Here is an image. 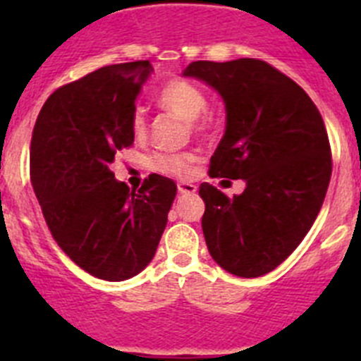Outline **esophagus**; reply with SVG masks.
I'll return each instance as SVG.
<instances>
[{"label":"esophagus","mask_w":361,"mask_h":361,"mask_svg":"<svg viewBox=\"0 0 361 361\" xmlns=\"http://www.w3.org/2000/svg\"><path fill=\"white\" fill-rule=\"evenodd\" d=\"M178 193L180 195H193V193H197V186L193 183H178Z\"/></svg>","instance_id":"esophagus-1"}]
</instances>
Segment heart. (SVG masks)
Segmentation results:
<instances>
[{"label":"heart","instance_id":"heart-1","mask_svg":"<svg viewBox=\"0 0 361 361\" xmlns=\"http://www.w3.org/2000/svg\"><path fill=\"white\" fill-rule=\"evenodd\" d=\"M159 104L166 110L173 111L186 121H193L197 128L204 126L202 114L206 111V95L199 86L186 79H171L159 90ZM130 128L133 135L142 137L146 133V117L141 108H135L130 119ZM195 157L191 153H157L152 159V168L159 173L171 177H184L190 173Z\"/></svg>","mask_w":361,"mask_h":361}]
</instances>
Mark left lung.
Returning a JSON list of instances; mask_svg holds the SVG:
<instances>
[{"mask_svg":"<svg viewBox=\"0 0 361 361\" xmlns=\"http://www.w3.org/2000/svg\"><path fill=\"white\" fill-rule=\"evenodd\" d=\"M183 75L224 101L226 130L209 175L245 183L233 199L200 184L209 255L235 276L266 275L304 240L329 188L333 164L320 111L302 86L260 59L193 61Z\"/></svg>","mask_w":361,"mask_h":361,"instance_id":"1","label":"left lung"}]
</instances>
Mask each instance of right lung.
I'll use <instances>...</instances> for the list:
<instances>
[{
	"instance_id": "1",
	"label": "right lung",
	"mask_w": 361,
	"mask_h": 361,
	"mask_svg": "<svg viewBox=\"0 0 361 361\" xmlns=\"http://www.w3.org/2000/svg\"><path fill=\"white\" fill-rule=\"evenodd\" d=\"M149 61L103 66L54 92L30 145L32 186L52 237L81 269L108 282L139 275L155 257L177 184L149 175L135 191L110 166L133 142L130 119Z\"/></svg>"
}]
</instances>
